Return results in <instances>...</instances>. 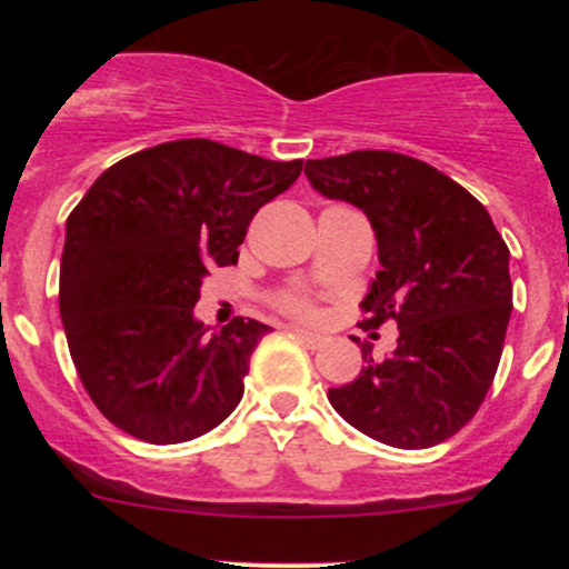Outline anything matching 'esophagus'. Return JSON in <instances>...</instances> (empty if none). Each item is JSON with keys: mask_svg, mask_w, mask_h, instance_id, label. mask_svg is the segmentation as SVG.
<instances>
[{"mask_svg": "<svg viewBox=\"0 0 569 569\" xmlns=\"http://www.w3.org/2000/svg\"><path fill=\"white\" fill-rule=\"evenodd\" d=\"M293 337H297L302 345H307V348H310V350L323 348V342H326V337L312 335V331H307V329H293Z\"/></svg>", "mask_w": 569, "mask_h": 569, "instance_id": "obj_1", "label": "esophagus"}]
</instances>
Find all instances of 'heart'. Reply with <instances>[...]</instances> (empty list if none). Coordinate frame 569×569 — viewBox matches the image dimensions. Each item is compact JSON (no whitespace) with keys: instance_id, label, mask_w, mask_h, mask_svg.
<instances>
[{"instance_id":"heart-1","label":"heart","mask_w":569,"mask_h":569,"mask_svg":"<svg viewBox=\"0 0 569 569\" xmlns=\"http://www.w3.org/2000/svg\"><path fill=\"white\" fill-rule=\"evenodd\" d=\"M283 307L291 312V316H299V318H316L318 316L316 305H312L310 299H305V297L283 299Z\"/></svg>"}]
</instances>
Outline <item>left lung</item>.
<instances>
[{
	"mask_svg": "<svg viewBox=\"0 0 569 569\" xmlns=\"http://www.w3.org/2000/svg\"><path fill=\"white\" fill-rule=\"evenodd\" d=\"M316 192L367 213L382 270L363 297V329L393 318L398 345L329 401L369 439L398 449L447 441L485 401L508 318V246L487 208L428 162L398 152L307 160Z\"/></svg>",
	"mask_w": 569,
	"mask_h": 569,
	"instance_id": "left-lung-1",
	"label": "left lung"
}]
</instances>
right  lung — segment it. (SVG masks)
I'll use <instances>...</instances> for the list:
<instances>
[{
	"label": "right lung",
	"mask_w": 569,
	"mask_h": 569,
	"mask_svg": "<svg viewBox=\"0 0 569 569\" xmlns=\"http://www.w3.org/2000/svg\"><path fill=\"white\" fill-rule=\"evenodd\" d=\"M302 160L276 162L181 139L114 162L67 219L61 321L77 375L109 422L149 443L208 433L243 398L270 326L194 318L202 280L238 262L253 213Z\"/></svg>",
	"instance_id": "obj_1"
}]
</instances>
